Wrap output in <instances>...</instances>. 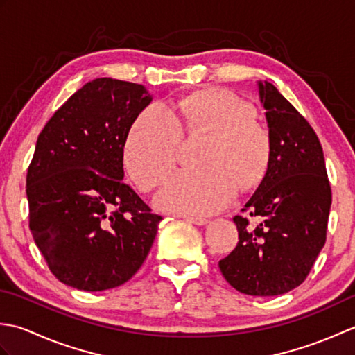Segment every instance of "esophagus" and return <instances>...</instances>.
I'll use <instances>...</instances> for the list:
<instances>
[{
	"instance_id": "esophagus-1",
	"label": "esophagus",
	"mask_w": 355,
	"mask_h": 355,
	"mask_svg": "<svg viewBox=\"0 0 355 355\" xmlns=\"http://www.w3.org/2000/svg\"><path fill=\"white\" fill-rule=\"evenodd\" d=\"M180 218H183V220H186L187 223H192L195 225H206L209 221L205 220V218H195V216H184L182 215Z\"/></svg>"
}]
</instances>
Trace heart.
Here are the masks:
<instances>
[{
	"label": "heart",
	"instance_id": "1",
	"mask_svg": "<svg viewBox=\"0 0 355 355\" xmlns=\"http://www.w3.org/2000/svg\"><path fill=\"white\" fill-rule=\"evenodd\" d=\"M183 131L209 132L200 163L180 169L163 183L155 205L169 214L207 216L227 207L239 186L248 189L266 175L271 158L267 128L254 108L225 89H206L184 97L173 110L164 103L143 108L123 141V163L140 189L160 182L178 158Z\"/></svg>",
	"mask_w": 355,
	"mask_h": 355
}]
</instances>
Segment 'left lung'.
I'll use <instances>...</instances> for the list:
<instances>
[{"label":"left lung","instance_id":"obj_1","mask_svg":"<svg viewBox=\"0 0 355 355\" xmlns=\"http://www.w3.org/2000/svg\"><path fill=\"white\" fill-rule=\"evenodd\" d=\"M261 105L271 137V158L258 189L236 215L238 245L220 261L233 288L250 296H279L305 281L327 241L331 187L322 145L300 112L263 80Z\"/></svg>","mask_w":355,"mask_h":355}]
</instances>
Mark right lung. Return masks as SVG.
<instances>
[{"label":"right lung","instance_id":"add662e5","mask_svg":"<svg viewBox=\"0 0 355 355\" xmlns=\"http://www.w3.org/2000/svg\"><path fill=\"white\" fill-rule=\"evenodd\" d=\"M153 97L132 82L99 78L44 126L27 171L30 230L59 281L103 291L137 273L158 223L123 183V141Z\"/></svg>","mask_w":355,"mask_h":355}]
</instances>
